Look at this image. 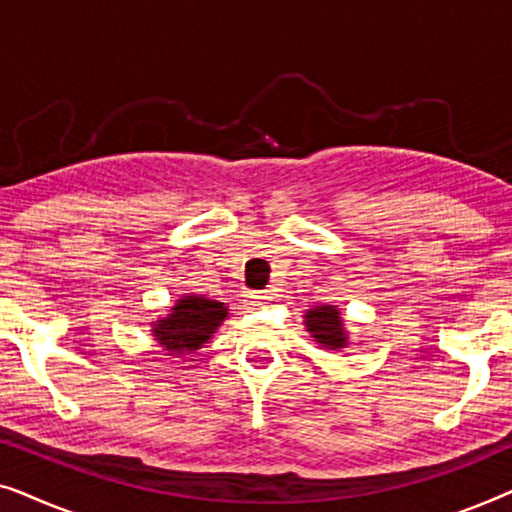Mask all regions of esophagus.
<instances>
[{"label":"esophagus","mask_w":512,"mask_h":512,"mask_svg":"<svg viewBox=\"0 0 512 512\" xmlns=\"http://www.w3.org/2000/svg\"><path fill=\"white\" fill-rule=\"evenodd\" d=\"M268 300H270V296H268V293H249V303L251 305H254V307H261V305H265V303H268Z\"/></svg>","instance_id":"1"}]
</instances>
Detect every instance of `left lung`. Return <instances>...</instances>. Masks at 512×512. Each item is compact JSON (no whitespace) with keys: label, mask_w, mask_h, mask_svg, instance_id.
<instances>
[{"label":"left lung","mask_w":512,"mask_h":512,"mask_svg":"<svg viewBox=\"0 0 512 512\" xmlns=\"http://www.w3.org/2000/svg\"><path fill=\"white\" fill-rule=\"evenodd\" d=\"M305 324L307 331L312 333V338H317L324 347H333L340 349L345 347V331H342V321H340V312L335 310L333 305H324V307H314L305 314Z\"/></svg>","instance_id":"obj_1"}]
</instances>
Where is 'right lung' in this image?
I'll use <instances>...</instances> for the list:
<instances>
[{
    "label": "right lung",
    "mask_w": 512,
    "mask_h": 512,
    "mask_svg": "<svg viewBox=\"0 0 512 512\" xmlns=\"http://www.w3.org/2000/svg\"><path fill=\"white\" fill-rule=\"evenodd\" d=\"M223 303L205 296H184L172 307L170 317L160 319L153 335L167 352H195L209 340L216 326L226 319Z\"/></svg>",
    "instance_id": "1"
}]
</instances>
